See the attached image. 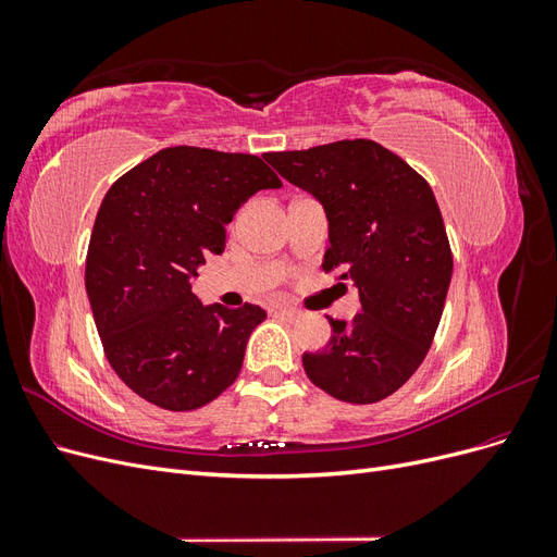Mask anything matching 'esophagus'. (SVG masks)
Instances as JSON below:
<instances>
[{"instance_id": "34e87169", "label": "esophagus", "mask_w": 557, "mask_h": 557, "mask_svg": "<svg viewBox=\"0 0 557 557\" xmlns=\"http://www.w3.org/2000/svg\"><path fill=\"white\" fill-rule=\"evenodd\" d=\"M274 311H276V313H281V315H285L288 320H297V318L301 315L297 309H293V307H288V305H276V307H274Z\"/></svg>"}]
</instances>
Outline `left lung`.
<instances>
[{
  "label": "left lung",
  "mask_w": 557,
  "mask_h": 557,
  "mask_svg": "<svg viewBox=\"0 0 557 557\" xmlns=\"http://www.w3.org/2000/svg\"><path fill=\"white\" fill-rule=\"evenodd\" d=\"M264 160L325 209L323 269L342 267L360 293L352 320L330 318L307 376L332 397L374 404L407 383L440 327L453 276L444 218L428 181L376 141H334Z\"/></svg>",
  "instance_id": "left-lung-1"
}]
</instances>
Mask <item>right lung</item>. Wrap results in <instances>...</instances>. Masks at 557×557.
<instances>
[{"label":"right lung","mask_w":557,"mask_h":557,"mask_svg":"<svg viewBox=\"0 0 557 557\" xmlns=\"http://www.w3.org/2000/svg\"><path fill=\"white\" fill-rule=\"evenodd\" d=\"M281 185L258 156L195 146L164 148L111 185L95 218L86 290L107 358L129 391L193 411L239 376L264 309L201 305L190 281L225 250L242 205Z\"/></svg>","instance_id":"obj_1"}]
</instances>
